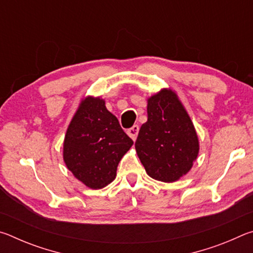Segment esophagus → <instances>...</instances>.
Masks as SVG:
<instances>
[{"label": "esophagus", "instance_id": "1", "mask_svg": "<svg viewBox=\"0 0 253 253\" xmlns=\"http://www.w3.org/2000/svg\"><path fill=\"white\" fill-rule=\"evenodd\" d=\"M138 131H139V126L134 125L131 128H129V129L127 130V134L129 135V137L132 140H136L137 135H138Z\"/></svg>", "mask_w": 253, "mask_h": 253}]
</instances>
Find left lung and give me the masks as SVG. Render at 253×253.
Here are the masks:
<instances>
[{"instance_id":"1","label":"left lung","mask_w":253,"mask_h":253,"mask_svg":"<svg viewBox=\"0 0 253 253\" xmlns=\"http://www.w3.org/2000/svg\"><path fill=\"white\" fill-rule=\"evenodd\" d=\"M147 116L135 143L137 155L152 178L177 181L192 169L199 154L193 123L170 89L148 98Z\"/></svg>"}]
</instances>
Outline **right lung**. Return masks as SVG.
I'll return each instance as SVG.
<instances>
[{
  "label": "right lung",
  "mask_w": 253,
  "mask_h": 253,
  "mask_svg": "<svg viewBox=\"0 0 253 253\" xmlns=\"http://www.w3.org/2000/svg\"><path fill=\"white\" fill-rule=\"evenodd\" d=\"M132 144L105 100L87 97L67 129L63 161L76 178L98 190L114 181L118 163Z\"/></svg>",
  "instance_id": "obj_1"
}]
</instances>
